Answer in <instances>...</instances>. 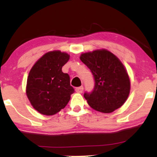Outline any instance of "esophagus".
I'll list each match as a JSON object with an SVG mask.
<instances>
[{
    "label": "esophagus",
    "instance_id": "34e87169",
    "mask_svg": "<svg viewBox=\"0 0 157 157\" xmlns=\"http://www.w3.org/2000/svg\"><path fill=\"white\" fill-rule=\"evenodd\" d=\"M75 91L77 93H82V91H83V87L82 86H80V87H77L75 89Z\"/></svg>",
    "mask_w": 157,
    "mask_h": 157
}]
</instances>
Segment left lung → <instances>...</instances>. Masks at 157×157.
I'll list each match as a JSON object with an SVG mask.
<instances>
[{"label": "left lung", "mask_w": 157, "mask_h": 157, "mask_svg": "<svg viewBox=\"0 0 157 157\" xmlns=\"http://www.w3.org/2000/svg\"><path fill=\"white\" fill-rule=\"evenodd\" d=\"M80 58L94 79L93 91L83 94L88 104L102 113H111L121 107L131 87L128 75L121 61L106 49L83 53Z\"/></svg>", "instance_id": "obj_1"}]
</instances>
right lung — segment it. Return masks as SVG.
<instances>
[{
  "label": "right lung",
  "instance_id": "right-lung-1",
  "mask_svg": "<svg viewBox=\"0 0 157 157\" xmlns=\"http://www.w3.org/2000/svg\"><path fill=\"white\" fill-rule=\"evenodd\" d=\"M69 55L60 51L46 53L32 66L27 78L26 95L39 113L54 115L64 109L75 92L70 77L62 71Z\"/></svg>",
  "mask_w": 157,
  "mask_h": 157
}]
</instances>
